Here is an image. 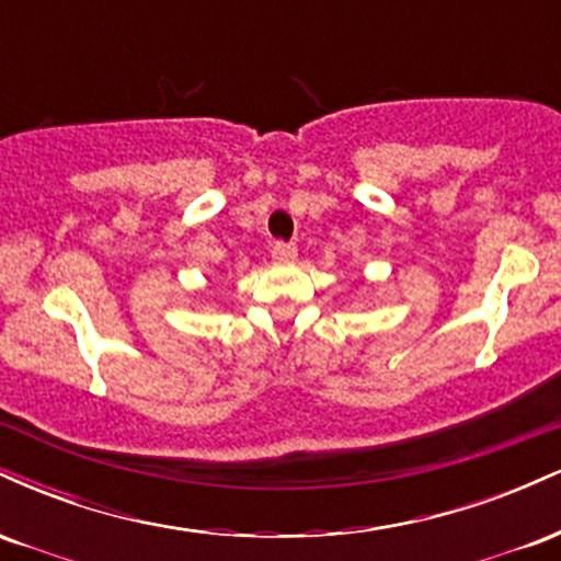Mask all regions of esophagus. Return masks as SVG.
<instances>
[{
    "mask_svg": "<svg viewBox=\"0 0 561 561\" xmlns=\"http://www.w3.org/2000/svg\"><path fill=\"white\" fill-rule=\"evenodd\" d=\"M272 259L276 263H293L295 259H298V248L289 242H276L272 248Z\"/></svg>",
    "mask_w": 561,
    "mask_h": 561,
    "instance_id": "34e87169",
    "label": "esophagus"
}]
</instances>
